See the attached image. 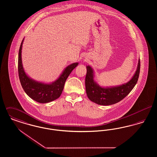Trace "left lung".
<instances>
[{"label":"left lung","mask_w":157,"mask_h":157,"mask_svg":"<svg viewBox=\"0 0 157 157\" xmlns=\"http://www.w3.org/2000/svg\"><path fill=\"white\" fill-rule=\"evenodd\" d=\"M85 88L90 100L101 105H110L118 102L129 94L138 81L140 71V60L134 75L128 82L112 87H101L94 79V72L90 66L86 67Z\"/></svg>","instance_id":"1"}]
</instances>
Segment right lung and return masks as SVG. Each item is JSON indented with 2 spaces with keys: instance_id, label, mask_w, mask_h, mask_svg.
Instances as JSON below:
<instances>
[{
  "instance_id": "add662e5",
  "label": "right lung",
  "mask_w": 157,
  "mask_h": 157,
  "mask_svg": "<svg viewBox=\"0 0 157 157\" xmlns=\"http://www.w3.org/2000/svg\"><path fill=\"white\" fill-rule=\"evenodd\" d=\"M23 40L24 39L20 46L18 55V73L23 89L30 98L37 102L45 104L52 102L60 96L67 77L79 63L76 62L68 65L59 77L51 83L36 81L26 75L23 67L22 49Z\"/></svg>"
}]
</instances>
